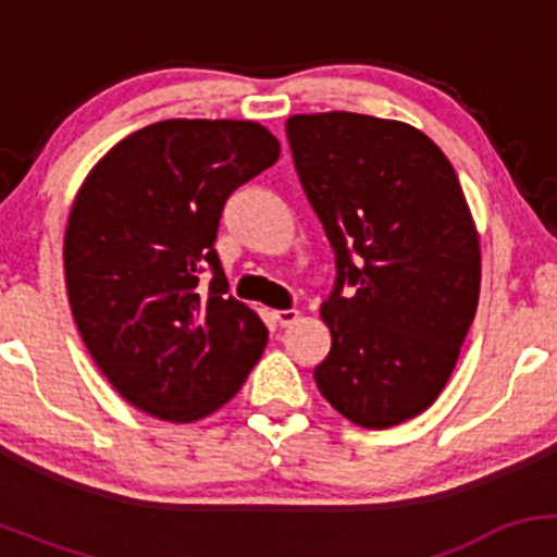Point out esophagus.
<instances>
[{
	"label": "esophagus",
	"mask_w": 557,
	"mask_h": 557,
	"mask_svg": "<svg viewBox=\"0 0 557 557\" xmlns=\"http://www.w3.org/2000/svg\"><path fill=\"white\" fill-rule=\"evenodd\" d=\"M272 317H274V322L280 324V327H290V324L300 317V311H296V309H277V311H272Z\"/></svg>",
	"instance_id": "esophagus-1"
}]
</instances>
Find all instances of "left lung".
<instances>
[{
    "label": "left lung",
    "instance_id": "8db88e82",
    "mask_svg": "<svg viewBox=\"0 0 557 557\" xmlns=\"http://www.w3.org/2000/svg\"><path fill=\"white\" fill-rule=\"evenodd\" d=\"M285 131L337 264L317 387L348 421L387 430L426 411L456 369L482 283L474 216L419 127L319 112L293 114ZM343 282L357 287L350 299Z\"/></svg>",
    "mask_w": 557,
    "mask_h": 557
}]
</instances>
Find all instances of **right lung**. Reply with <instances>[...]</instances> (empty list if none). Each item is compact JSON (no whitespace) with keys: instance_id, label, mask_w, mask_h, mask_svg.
Instances as JSON below:
<instances>
[{"instance_id":"obj_1","label":"right lung","mask_w":557,"mask_h":557,"mask_svg":"<svg viewBox=\"0 0 557 557\" xmlns=\"http://www.w3.org/2000/svg\"><path fill=\"white\" fill-rule=\"evenodd\" d=\"M277 157L280 140L253 120H162L114 144L78 188L62 251L75 327L149 417H209L264 350L257 311L225 298L214 240L227 196ZM203 269L215 274L207 294Z\"/></svg>"}]
</instances>
